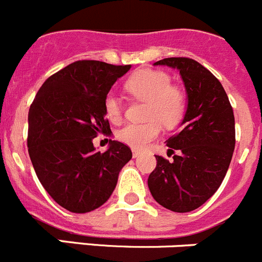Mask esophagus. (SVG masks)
<instances>
[{
    "label": "esophagus",
    "instance_id": "1",
    "mask_svg": "<svg viewBox=\"0 0 262 262\" xmlns=\"http://www.w3.org/2000/svg\"><path fill=\"white\" fill-rule=\"evenodd\" d=\"M141 153H140V150H136V149H133V157L134 158H138L139 156H140Z\"/></svg>",
    "mask_w": 262,
    "mask_h": 262
}]
</instances>
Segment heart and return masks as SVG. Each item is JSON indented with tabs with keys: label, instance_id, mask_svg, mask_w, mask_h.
<instances>
[{
	"label": "heart",
	"instance_id": "1",
	"mask_svg": "<svg viewBox=\"0 0 262 262\" xmlns=\"http://www.w3.org/2000/svg\"><path fill=\"white\" fill-rule=\"evenodd\" d=\"M126 88L135 97L147 101L145 123H128L117 133V138L134 149H144L160 136L161 123L172 128L186 112V97L181 88L171 85L169 74L158 70H140L127 80ZM105 114L112 122L122 119V102L114 93L104 101Z\"/></svg>",
	"mask_w": 262,
	"mask_h": 262
}]
</instances>
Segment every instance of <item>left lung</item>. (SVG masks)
Wrapping results in <instances>:
<instances>
[{
  "mask_svg": "<svg viewBox=\"0 0 262 262\" xmlns=\"http://www.w3.org/2000/svg\"><path fill=\"white\" fill-rule=\"evenodd\" d=\"M179 70L187 92L186 114L178 134L167 140L172 161L156 156L148 178L153 199L166 209L187 213L214 195L235 148V119L222 84L198 61L172 57L156 62Z\"/></svg>",
  "mask_w": 262,
  "mask_h": 262,
  "instance_id": "8db88e82",
  "label": "left lung"
}]
</instances>
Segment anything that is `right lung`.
Masks as SVG:
<instances>
[{
  "mask_svg": "<svg viewBox=\"0 0 262 262\" xmlns=\"http://www.w3.org/2000/svg\"><path fill=\"white\" fill-rule=\"evenodd\" d=\"M131 64L76 61L44 81L28 112V153L38 181L57 204L88 213L106 203L133 153L109 141L97 152L93 139L110 134L105 97Z\"/></svg>",
  "mask_w": 262,
  "mask_h": 262,
  "instance_id": "add662e5",
  "label": "right lung"
}]
</instances>
